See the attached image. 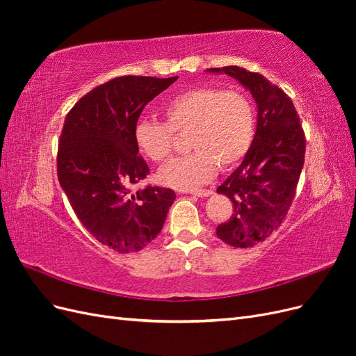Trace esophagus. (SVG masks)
Returning <instances> with one entry per match:
<instances>
[{
  "mask_svg": "<svg viewBox=\"0 0 356 356\" xmlns=\"http://www.w3.org/2000/svg\"><path fill=\"white\" fill-rule=\"evenodd\" d=\"M190 195L197 196V197H208L211 195H213L212 190H195V191H188Z\"/></svg>",
  "mask_w": 356,
  "mask_h": 356,
  "instance_id": "34e87169",
  "label": "esophagus"
}]
</instances>
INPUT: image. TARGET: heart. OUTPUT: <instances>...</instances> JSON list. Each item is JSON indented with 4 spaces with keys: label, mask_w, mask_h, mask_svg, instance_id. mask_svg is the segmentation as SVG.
Instances as JSON below:
<instances>
[{
    "label": "heart",
    "mask_w": 356,
    "mask_h": 356,
    "mask_svg": "<svg viewBox=\"0 0 356 356\" xmlns=\"http://www.w3.org/2000/svg\"><path fill=\"white\" fill-rule=\"evenodd\" d=\"M163 114L166 123L139 118L134 141L139 152L159 163L172 152L174 132L188 134L187 147L193 152L168 161L157 172V181L166 187L193 190L207 184L217 165L221 169L238 165L252 145L254 108L241 92L191 88L172 96Z\"/></svg>",
    "instance_id": "heart-1"
}]
</instances>
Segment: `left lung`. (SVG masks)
<instances>
[{
  "mask_svg": "<svg viewBox=\"0 0 356 356\" xmlns=\"http://www.w3.org/2000/svg\"><path fill=\"white\" fill-rule=\"evenodd\" d=\"M207 71L238 80L257 104L250 152L217 188L234 208L230 220L217 227L218 239L230 246L250 248L281 225L293 203L305 165V132L293 101L261 74L234 65Z\"/></svg>",
  "mask_w": 356,
  "mask_h": 356,
  "instance_id": "obj_1",
  "label": "left lung"
}]
</instances>
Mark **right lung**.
Masks as SVG:
<instances>
[{"mask_svg":"<svg viewBox=\"0 0 356 356\" xmlns=\"http://www.w3.org/2000/svg\"><path fill=\"white\" fill-rule=\"evenodd\" d=\"M178 77L126 75L98 86L72 106L58 149V178L81 224L117 252L141 251L163 227L170 188L131 193L148 175L134 127L144 106Z\"/></svg>","mask_w":356,"mask_h":356,"instance_id":"1","label":"right lung"}]
</instances>
